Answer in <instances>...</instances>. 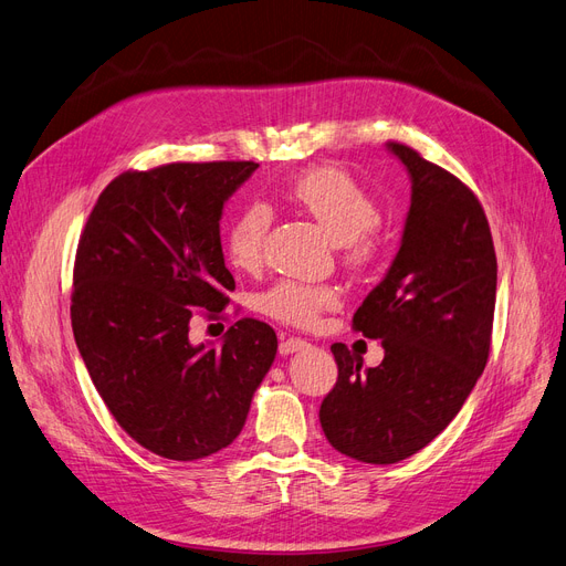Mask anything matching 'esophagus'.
Listing matches in <instances>:
<instances>
[{"label":"esophagus","instance_id":"esophagus-1","mask_svg":"<svg viewBox=\"0 0 566 566\" xmlns=\"http://www.w3.org/2000/svg\"><path fill=\"white\" fill-rule=\"evenodd\" d=\"M307 347H310V342H305V339H301V337H286V339L280 342V354H282V356H291V354L303 352V349H307Z\"/></svg>","mask_w":566,"mask_h":566}]
</instances>
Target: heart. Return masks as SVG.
<instances>
[{"mask_svg": "<svg viewBox=\"0 0 566 566\" xmlns=\"http://www.w3.org/2000/svg\"><path fill=\"white\" fill-rule=\"evenodd\" d=\"M284 199L310 214L339 248L342 261L352 268L370 265L379 254V235L373 227L375 201L349 174L335 166L303 170L284 187ZM270 231V210L252 203L233 219L227 231V256L238 270H256L263 261ZM339 301L335 286L280 280L259 296V310L275 322L312 328L318 316Z\"/></svg>", "mask_w": 566, "mask_h": 566, "instance_id": "1", "label": "heart"}]
</instances>
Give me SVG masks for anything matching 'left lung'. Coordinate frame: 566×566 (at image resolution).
<instances>
[{"label":"left lung","instance_id":"1","mask_svg":"<svg viewBox=\"0 0 566 566\" xmlns=\"http://www.w3.org/2000/svg\"><path fill=\"white\" fill-rule=\"evenodd\" d=\"M411 180L400 250L354 314L381 339L384 360L365 367L335 342L337 381L318 409L339 453L400 462L444 430L476 386L493 335L497 256L474 191L405 143L390 140Z\"/></svg>","mask_w":566,"mask_h":566}]
</instances>
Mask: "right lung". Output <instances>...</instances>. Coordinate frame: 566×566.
Instances as JSON below:
<instances>
[{
	"label": "right lung",
	"mask_w": 566,
	"mask_h": 566,
	"mask_svg": "<svg viewBox=\"0 0 566 566\" xmlns=\"http://www.w3.org/2000/svg\"><path fill=\"white\" fill-rule=\"evenodd\" d=\"M254 161L127 170L99 196L73 263L71 328L113 419L147 451L199 460L240 434L277 354L259 318L222 347L189 342L193 307L219 316L235 289L219 219Z\"/></svg>",
	"instance_id": "add662e5"
}]
</instances>
